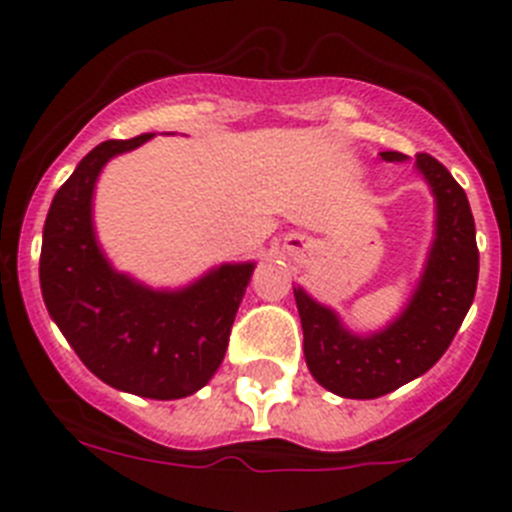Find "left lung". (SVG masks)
<instances>
[{
  "label": "left lung",
  "mask_w": 512,
  "mask_h": 512,
  "mask_svg": "<svg viewBox=\"0 0 512 512\" xmlns=\"http://www.w3.org/2000/svg\"><path fill=\"white\" fill-rule=\"evenodd\" d=\"M402 161V153H379ZM415 166L436 194V241L408 310L382 333L354 336L328 307L295 289L305 333V359L325 390L351 400H374L420 377L446 354L477 292L479 251L467 192L428 153Z\"/></svg>",
  "instance_id": "8db88e82"
}]
</instances>
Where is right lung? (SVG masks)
I'll return each instance as SVG.
<instances>
[{"mask_svg": "<svg viewBox=\"0 0 512 512\" xmlns=\"http://www.w3.org/2000/svg\"><path fill=\"white\" fill-rule=\"evenodd\" d=\"M151 135L104 140L63 182L45 217L40 289L89 372L115 390L179 400L223 361L253 264H225L182 292H153L104 261L92 230L94 182L112 156Z\"/></svg>", "mask_w": 512, "mask_h": 512, "instance_id": "add662e5", "label": "right lung"}]
</instances>
